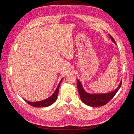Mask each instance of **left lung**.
I'll return each instance as SVG.
<instances>
[{
  "instance_id": "1",
  "label": "left lung",
  "mask_w": 134,
  "mask_h": 134,
  "mask_svg": "<svg viewBox=\"0 0 134 134\" xmlns=\"http://www.w3.org/2000/svg\"><path fill=\"white\" fill-rule=\"evenodd\" d=\"M109 36L111 38L112 41L116 43L114 38L110 35H109ZM121 84H122V81H121L119 86L117 87L116 90L106 93V94H90L84 91L82 84L78 79H77V87H78L81 100L84 104L91 107L102 106L109 102L119 90Z\"/></svg>"
}]
</instances>
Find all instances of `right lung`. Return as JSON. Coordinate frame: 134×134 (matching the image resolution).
<instances>
[{
	"instance_id": "add662e5",
	"label": "right lung",
	"mask_w": 134,
	"mask_h": 134,
	"mask_svg": "<svg viewBox=\"0 0 134 134\" xmlns=\"http://www.w3.org/2000/svg\"><path fill=\"white\" fill-rule=\"evenodd\" d=\"M63 80V79L60 80L59 84H58V86L55 90V92L52 94V96H51L50 97H48V98L41 100V101H38V102H30V101H28L27 100H25L27 103L30 104L31 106L35 107H48L50 106L52 104H53L57 99V97L59 93V87L60 86V83H62Z\"/></svg>"
}]
</instances>
